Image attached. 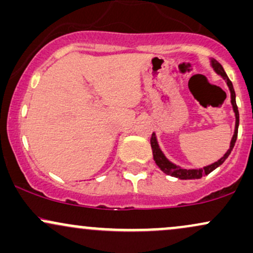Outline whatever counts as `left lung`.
I'll use <instances>...</instances> for the list:
<instances>
[{"label":"left lung","mask_w":253,"mask_h":253,"mask_svg":"<svg viewBox=\"0 0 253 253\" xmlns=\"http://www.w3.org/2000/svg\"><path fill=\"white\" fill-rule=\"evenodd\" d=\"M211 66H213L214 71H215L216 74H219L220 76H221L223 80L226 81V83H227V85L229 88V91H231V103H232V107H233L234 113H236V129H234V134H233V136H232L229 149L227 150V152L223 155V157H221V158L219 159V161L215 162V163L211 164V165H207V167L202 168V169H189V170L182 169V168L177 167V165L171 163L169 159L164 156V153L162 152V150L159 149V145H158V143H157L156 134L155 133H152V136H151V147H152L153 159H155L156 164L158 165L159 169L163 171L164 173H167V175H170V176H173V177H177V178H179V179H197V178H201L202 176H206V175H208V173H211V171L215 170L217 167H220V165H221L223 162L227 159V157L229 156V153H231V151L233 150L234 144H236V140H237L238 126H239V112H238V107L236 103V92H234L233 84H232L231 81H229V78L227 77V75H226L225 70H223L221 64H220L215 59H211Z\"/></svg>","instance_id":"left-lung-1"}]
</instances>
